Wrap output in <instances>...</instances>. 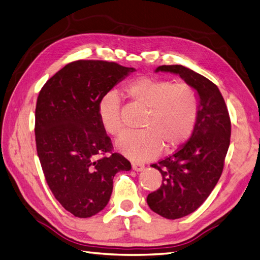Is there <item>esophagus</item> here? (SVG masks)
Returning <instances> with one entry per match:
<instances>
[{
    "label": "esophagus",
    "mask_w": 260,
    "mask_h": 260,
    "mask_svg": "<svg viewBox=\"0 0 260 260\" xmlns=\"http://www.w3.org/2000/svg\"><path fill=\"white\" fill-rule=\"evenodd\" d=\"M132 170L136 172H141L144 170V165L141 163H132Z\"/></svg>",
    "instance_id": "1"
}]
</instances>
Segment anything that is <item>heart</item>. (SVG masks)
I'll list each match as a JSON object with an SVG mask.
<instances>
[{
	"label": "heart",
	"mask_w": 260,
	"mask_h": 260,
	"mask_svg": "<svg viewBox=\"0 0 260 260\" xmlns=\"http://www.w3.org/2000/svg\"><path fill=\"white\" fill-rule=\"evenodd\" d=\"M132 104L144 110L140 131L123 135L116 146L119 152L135 160L155 157L178 149L188 141L199 115V97L196 89L185 83L170 80L138 78L123 88ZM98 117L108 135L119 137L123 131L120 101L117 95H105L98 106Z\"/></svg>",
	"instance_id": "b5f03b06"
}]
</instances>
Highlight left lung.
<instances>
[{"label":"left lung","mask_w":260,"mask_h":260,"mask_svg":"<svg viewBox=\"0 0 260 260\" xmlns=\"http://www.w3.org/2000/svg\"><path fill=\"white\" fill-rule=\"evenodd\" d=\"M178 74L197 90L199 115L190 139L172 155L152 167L162 174V185L147 196L152 211L179 219L196 211L219 181L230 146L231 120L219 88L210 80L182 66H160L155 72Z\"/></svg>","instance_id":"obj_1"}]
</instances>
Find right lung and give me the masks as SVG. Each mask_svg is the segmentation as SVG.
I'll list each match as a JSON object with an SVG mask.
<instances>
[{
  "instance_id": "obj_1",
  "label": "right lung",
  "mask_w": 260,
  "mask_h": 260,
  "mask_svg": "<svg viewBox=\"0 0 260 260\" xmlns=\"http://www.w3.org/2000/svg\"><path fill=\"white\" fill-rule=\"evenodd\" d=\"M133 68L116 62L78 60L49 79L37 98L35 136L47 184L60 205L78 217L107 206L115 175L131 164L113 152L102 127V98Z\"/></svg>"
}]
</instances>
